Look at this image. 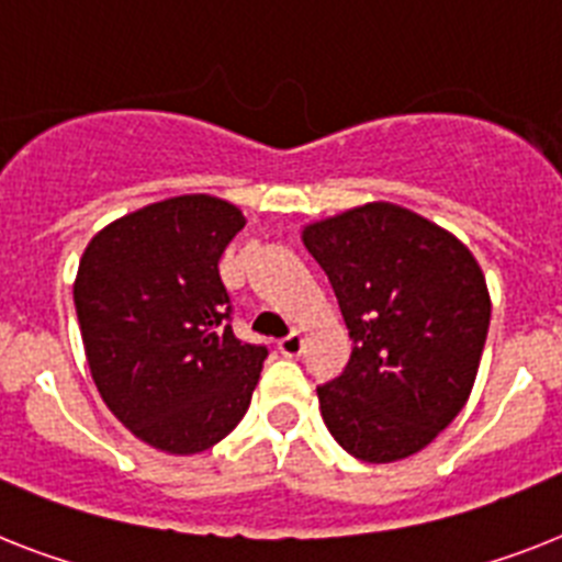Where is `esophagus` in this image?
<instances>
[{
  "instance_id": "34e87169",
  "label": "esophagus",
  "mask_w": 562,
  "mask_h": 562,
  "mask_svg": "<svg viewBox=\"0 0 562 562\" xmlns=\"http://www.w3.org/2000/svg\"><path fill=\"white\" fill-rule=\"evenodd\" d=\"M277 348H280L282 357H300V353H303V334L294 331L289 334V337H282L280 342H277Z\"/></svg>"
}]
</instances>
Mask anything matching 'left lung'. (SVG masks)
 <instances>
[{"label": "left lung", "instance_id": "1", "mask_svg": "<svg viewBox=\"0 0 562 562\" xmlns=\"http://www.w3.org/2000/svg\"><path fill=\"white\" fill-rule=\"evenodd\" d=\"M303 243L353 339L346 371L317 385L325 426L366 463L417 454L460 414L477 376L492 319L477 259L391 202L308 225Z\"/></svg>", "mask_w": 562, "mask_h": 562}]
</instances>
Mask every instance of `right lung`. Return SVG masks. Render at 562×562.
Returning <instances> with one entry per match:
<instances>
[{
    "instance_id": "obj_1",
    "label": "right lung",
    "mask_w": 562,
    "mask_h": 562,
    "mask_svg": "<svg viewBox=\"0 0 562 562\" xmlns=\"http://www.w3.org/2000/svg\"><path fill=\"white\" fill-rule=\"evenodd\" d=\"M245 216L209 193L154 202L88 243L74 282L91 376L122 426L168 454L237 428L266 346L237 339L220 259Z\"/></svg>"
}]
</instances>
